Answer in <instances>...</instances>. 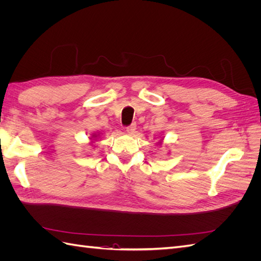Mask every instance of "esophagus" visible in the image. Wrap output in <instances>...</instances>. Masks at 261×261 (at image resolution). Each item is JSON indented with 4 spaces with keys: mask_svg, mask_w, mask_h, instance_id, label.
I'll use <instances>...</instances> for the list:
<instances>
[{
    "mask_svg": "<svg viewBox=\"0 0 261 261\" xmlns=\"http://www.w3.org/2000/svg\"><path fill=\"white\" fill-rule=\"evenodd\" d=\"M126 132H127L128 134H134L136 132V124L135 123H133L132 125H129V126H127V127H126Z\"/></svg>",
    "mask_w": 261,
    "mask_h": 261,
    "instance_id": "esophagus-1",
    "label": "esophagus"
}]
</instances>
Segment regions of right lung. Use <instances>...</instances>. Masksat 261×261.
<instances>
[{
  "label": "right lung",
  "mask_w": 261,
  "mask_h": 261,
  "mask_svg": "<svg viewBox=\"0 0 261 261\" xmlns=\"http://www.w3.org/2000/svg\"><path fill=\"white\" fill-rule=\"evenodd\" d=\"M98 136H99V134H98V135H97V134H93V135H92V137H91L90 139H93V140H96V139L98 138Z\"/></svg>",
  "instance_id": "right-lung-1"
}]
</instances>
